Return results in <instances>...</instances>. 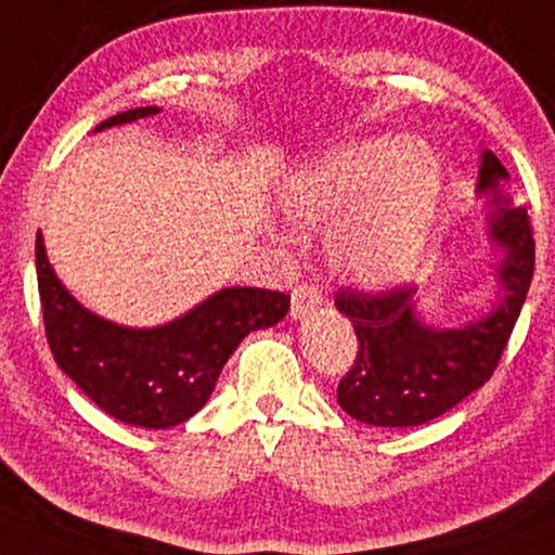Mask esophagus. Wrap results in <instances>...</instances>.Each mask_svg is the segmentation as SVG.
<instances>
[{
	"instance_id": "1",
	"label": "esophagus",
	"mask_w": 555,
	"mask_h": 555,
	"mask_svg": "<svg viewBox=\"0 0 555 555\" xmlns=\"http://www.w3.org/2000/svg\"><path fill=\"white\" fill-rule=\"evenodd\" d=\"M325 302L323 289L312 282H302L292 292V318H305Z\"/></svg>"
}]
</instances>
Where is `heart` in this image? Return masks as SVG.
<instances>
[{
  "mask_svg": "<svg viewBox=\"0 0 555 555\" xmlns=\"http://www.w3.org/2000/svg\"><path fill=\"white\" fill-rule=\"evenodd\" d=\"M442 193V172L418 139L346 144L286 178L282 206L305 227H333V263L362 284H396L416 269Z\"/></svg>",
  "mask_w": 555,
  "mask_h": 555,
  "instance_id": "1",
  "label": "heart"
}]
</instances>
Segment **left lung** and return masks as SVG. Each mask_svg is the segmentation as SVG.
Wrapping results in <instances>:
<instances>
[{
	"mask_svg": "<svg viewBox=\"0 0 555 555\" xmlns=\"http://www.w3.org/2000/svg\"><path fill=\"white\" fill-rule=\"evenodd\" d=\"M504 178L499 157L483 152L478 191L493 193L499 202V180ZM489 224L491 237L506 250L499 269L504 295L480 323L452 331L426 328L413 315V286L385 292L341 286L336 292V307L357 331V359L338 383V403L357 422L385 429L422 426L489 383L535 271V237L525 206L502 204Z\"/></svg>",
	"mask_w": 555,
	"mask_h": 555,
	"instance_id": "1",
	"label": "left lung"
}]
</instances>
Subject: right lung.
I'll return each instance as SVG.
<instances>
[{"mask_svg": "<svg viewBox=\"0 0 555 555\" xmlns=\"http://www.w3.org/2000/svg\"><path fill=\"white\" fill-rule=\"evenodd\" d=\"M133 108L111 116L98 129L155 116ZM38 295L46 341L56 364L98 409L144 429H170L189 422L209 400L219 372L250 331L271 328L289 310V295L235 286L150 331L113 325L85 310L64 289L36 237Z\"/></svg>", "mask_w": 555, "mask_h": 555, "instance_id": "add662e5", "label": "right lung"}]
</instances>
